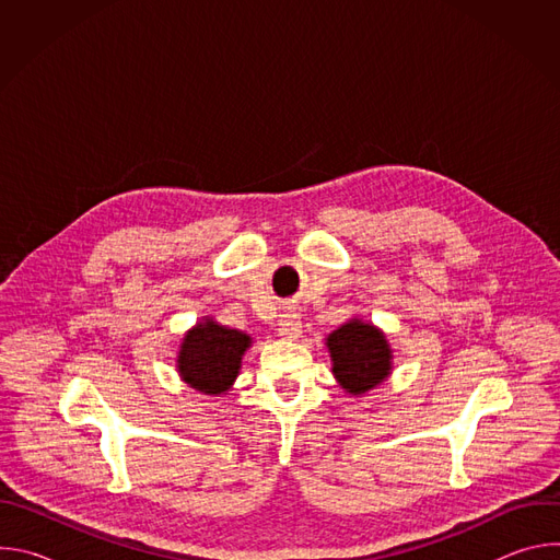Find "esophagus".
I'll return each instance as SVG.
<instances>
[{"instance_id": "1", "label": "esophagus", "mask_w": 560, "mask_h": 560, "mask_svg": "<svg viewBox=\"0 0 560 560\" xmlns=\"http://www.w3.org/2000/svg\"><path fill=\"white\" fill-rule=\"evenodd\" d=\"M301 316L296 314V310H288L285 314H281V324H279V337L283 339H299L301 335Z\"/></svg>"}]
</instances>
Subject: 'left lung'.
Here are the masks:
<instances>
[{"instance_id":"left-lung-1","label":"left lung","mask_w":560,"mask_h":560,"mask_svg":"<svg viewBox=\"0 0 560 560\" xmlns=\"http://www.w3.org/2000/svg\"><path fill=\"white\" fill-rule=\"evenodd\" d=\"M328 348L337 381L352 394L372 389L389 374V346L370 324L354 318L328 337Z\"/></svg>"}]
</instances>
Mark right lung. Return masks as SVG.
<instances>
[{
    "mask_svg": "<svg viewBox=\"0 0 560 560\" xmlns=\"http://www.w3.org/2000/svg\"><path fill=\"white\" fill-rule=\"evenodd\" d=\"M250 346V337L217 326L210 318L190 330L179 352L182 378L199 392L221 394L238 374L242 357Z\"/></svg>",
    "mask_w": 560,
    "mask_h": 560,
    "instance_id": "obj_1",
    "label": "right lung"
}]
</instances>
